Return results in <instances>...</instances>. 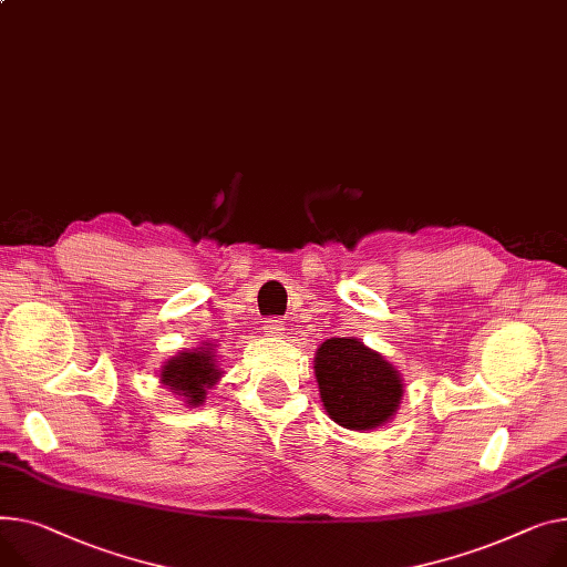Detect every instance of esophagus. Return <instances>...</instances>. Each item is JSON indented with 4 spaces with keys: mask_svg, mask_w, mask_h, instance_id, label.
I'll return each mask as SVG.
<instances>
[{
    "mask_svg": "<svg viewBox=\"0 0 567 567\" xmlns=\"http://www.w3.org/2000/svg\"><path fill=\"white\" fill-rule=\"evenodd\" d=\"M264 332H267L269 337H280L285 332V321L282 319H267L264 321Z\"/></svg>",
    "mask_w": 567,
    "mask_h": 567,
    "instance_id": "1",
    "label": "esophagus"
}]
</instances>
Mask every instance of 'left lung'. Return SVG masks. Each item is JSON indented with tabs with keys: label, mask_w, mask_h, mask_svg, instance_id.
<instances>
[{
	"label": "left lung",
	"mask_w": 567,
	"mask_h": 567,
	"mask_svg": "<svg viewBox=\"0 0 567 567\" xmlns=\"http://www.w3.org/2000/svg\"><path fill=\"white\" fill-rule=\"evenodd\" d=\"M315 375L328 417L360 433L392 422L405 392L399 369L358 337L326 339L315 353Z\"/></svg>",
	"instance_id": "8db88e82"
}]
</instances>
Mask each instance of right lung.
Returning <instances> with one entry per match:
<instances>
[{
  "mask_svg": "<svg viewBox=\"0 0 567 567\" xmlns=\"http://www.w3.org/2000/svg\"><path fill=\"white\" fill-rule=\"evenodd\" d=\"M220 367L216 362V344L203 342V347L184 349L177 355L168 358L159 369V381L166 390L177 394L188 408H198L220 381Z\"/></svg>",
  "mask_w": 567,
  "mask_h": 567,
  "instance_id": "right-lung-1",
  "label": "right lung"
}]
</instances>
